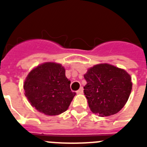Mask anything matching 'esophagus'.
<instances>
[{
  "label": "esophagus",
  "instance_id": "34e87169",
  "mask_svg": "<svg viewBox=\"0 0 147 147\" xmlns=\"http://www.w3.org/2000/svg\"><path fill=\"white\" fill-rule=\"evenodd\" d=\"M76 93H79V94H82V93H83V88H82V87H81L80 89L78 90L77 91H76Z\"/></svg>",
  "mask_w": 147,
  "mask_h": 147
}]
</instances>
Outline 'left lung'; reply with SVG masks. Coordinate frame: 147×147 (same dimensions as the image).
Segmentation results:
<instances>
[{
    "label": "left lung",
    "instance_id": "obj_1",
    "mask_svg": "<svg viewBox=\"0 0 147 147\" xmlns=\"http://www.w3.org/2000/svg\"><path fill=\"white\" fill-rule=\"evenodd\" d=\"M84 93L92 112L109 116L121 110L129 98L132 83L130 75L112 65H96L84 75Z\"/></svg>",
    "mask_w": 147,
    "mask_h": 147
}]
</instances>
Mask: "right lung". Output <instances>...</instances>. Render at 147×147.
<instances>
[{
    "instance_id": "right-lung-1",
    "label": "right lung",
    "mask_w": 147,
    "mask_h": 147,
    "mask_svg": "<svg viewBox=\"0 0 147 147\" xmlns=\"http://www.w3.org/2000/svg\"><path fill=\"white\" fill-rule=\"evenodd\" d=\"M61 64L45 62L30 71L23 89L32 107L47 115H57L67 110L76 93L70 88Z\"/></svg>"
}]
</instances>
